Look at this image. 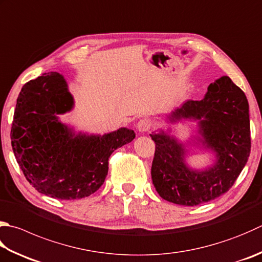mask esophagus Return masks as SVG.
<instances>
[{"label":"esophagus","mask_w":262,"mask_h":262,"mask_svg":"<svg viewBox=\"0 0 262 262\" xmlns=\"http://www.w3.org/2000/svg\"><path fill=\"white\" fill-rule=\"evenodd\" d=\"M150 126H151V121L147 117L141 118V120L138 122V124H137L138 130H139L140 132H147L150 129Z\"/></svg>","instance_id":"obj_1"}]
</instances>
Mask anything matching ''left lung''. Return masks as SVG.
<instances>
[{"label": "left lung", "instance_id": "1", "mask_svg": "<svg viewBox=\"0 0 262 262\" xmlns=\"http://www.w3.org/2000/svg\"><path fill=\"white\" fill-rule=\"evenodd\" d=\"M200 121L203 144L216 154V163L205 171H192L184 162V148L164 132L151 133L155 154L151 179L162 199L194 206L228 191L245 166L251 151L249 102L245 93L223 76L210 84L202 100H188L172 113L171 121Z\"/></svg>", "mask_w": 262, "mask_h": 262}]
</instances>
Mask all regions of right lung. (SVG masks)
I'll return each instance as SVG.
<instances>
[{
	"label": "right lung",
	"mask_w": 262,
	"mask_h": 262,
	"mask_svg": "<svg viewBox=\"0 0 262 262\" xmlns=\"http://www.w3.org/2000/svg\"><path fill=\"white\" fill-rule=\"evenodd\" d=\"M72 107L73 97L60 74H43L23 86L10 135L14 157L29 184L41 194L66 201L99 189L112 152L136 137L126 127L102 137H74L56 116Z\"/></svg>",
	"instance_id": "add662e5"
}]
</instances>
